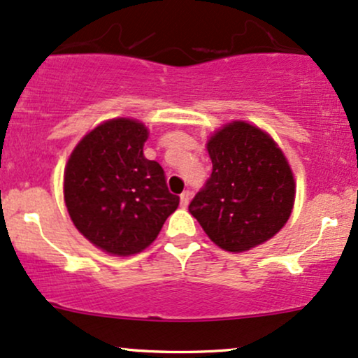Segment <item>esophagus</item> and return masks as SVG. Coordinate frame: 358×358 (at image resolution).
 Returning <instances> with one entry per match:
<instances>
[{
    "label": "esophagus",
    "mask_w": 358,
    "mask_h": 358,
    "mask_svg": "<svg viewBox=\"0 0 358 358\" xmlns=\"http://www.w3.org/2000/svg\"><path fill=\"white\" fill-rule=\"evenodd\" d=\"M190 196H192V193L188 190H185L182 195H180V205H182L183 208L188 207V203H190Z\"/></svg>",
    "instance_id": "obj_1"
}]
</instances>
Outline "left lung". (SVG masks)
Returning <instances> with one entry per match:
<instances>
[{"label":"left lung","instance_id":"left-lung-1","mask_svg":"<svg viewBox=\"0 0 358 358\" xmlns=\"http://www.w3.org/2000/svg\"><path fill=\"white\" fill-rule=\"evenodd\" d=\"M212 175L188 210L213 244L244 252L285 227L294 205V176L274 139L232 121L207 143Z\"/></svg>","mask_w":358,"mask_h":358}]
</instances>
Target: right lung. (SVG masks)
<instances>
[{
	"instance_id": "add662e5",
	"label": "right lung",
	"mask_w": 358,
	"mask_h": 358,
	"mask_svg": "<svg viewBox=\"0 0 358 358\" xmlns=\"http://www.w3.org/2000/svg\"><path fill=\"white\" fill-rule=\"evenodd\" d=\"M148 134L134 119H110L80 139L65 166L64 199L73 225L114 256L146 249L180 203L159 163L143 155Z\"/></svg>"
}]
</instances>
